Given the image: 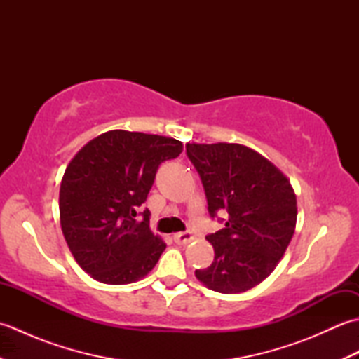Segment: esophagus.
Returning a JSON list of instances; mask_svg holds the SVG:
<instances>
[{"instance_id":"34e87169","label":"esophagus","mask_w":359,"mask_h":359,"mask_svg":"<svg viewBox=\"0 0 359 359\" xmlns=\"http://www.w3.org/2000/svg\"><path fill=\"white\" fill-rule=\"evenodd\" d=\"M191 241H193V234L189 231L174 234V242L179 243V245H187V243H189Z\"/></svg>"}]
</instances>
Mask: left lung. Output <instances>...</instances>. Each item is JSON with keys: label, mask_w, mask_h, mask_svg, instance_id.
<instances>
[{"label": "left lung", "mask_w": 359, "mask_h": 359, "mask_svg": "<svg viewBox=\"0 0 359 359\" xmlns=\"http://www.w3.org/2000/svg\"><path fill=\"white\" fill-rule=\"evenodd\" d=\"M201 175L208 212L228 215L225 226L207 236L215 261L196 278L219 293H242L270 276L296 226V194L270 160L239 143H187Z\"/></svg>", "instance_id": "left-lung-1"}]
</instances>
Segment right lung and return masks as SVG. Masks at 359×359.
I'll return each instance as SVG.
<instances>
[{"instance_id":"right-lung-1","label":"right lung","mask_w":359,"mask_h":359,"mask_svg":"<svg viewBox=\"0 0 359 359\" xmlns=\"http://www.w3.org/2000/svg\"><path fill=\"white\" fill-rule=\"evenodd\" d=\"M172 137L114 129L95 137L67 165L60 187V224L75 261L90 278L131 284L154 269L166 243L142 219L158 165L177 157Z\"/></svg>"}]
</instances>
